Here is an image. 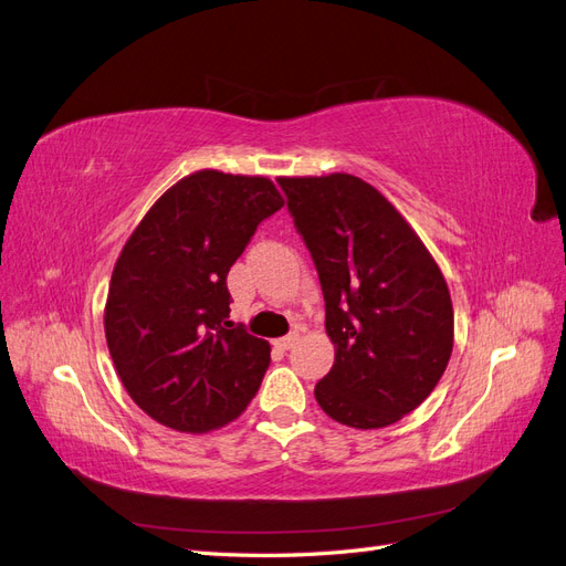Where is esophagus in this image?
<instances>
[{
	"mask_svg": "<svg viewBox=\"0 0 566 566\" xmlns=\"http://www.w3.org/2000/svg\"><path fill=\"white\" fill-rule=\"evenodd\" d=\"M297 339H300V335H297V333H290V335H285V337H281V339H276V347H279V349H283V352H287L290 347L295 345Z\"/></svg>",
	"mask_w": 566,
	"mask_h": 566,
	"instance_id": "34e87169",
	"label": "esophagus"
}]
</instances>
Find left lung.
I'll return each instance as SVG.
<instances>
[{
	"instance_id": "1",
	"label": "left lung",
	"mask_w": 566,
	"mask_h": 566,
	"mask_svg": "<svg viewBox=\"0 0 566 566\" xmlns=\"http://www.w3.org/2000/svg\"><path fill=\"white\" fill-rule=\"evenodd\" d=\"M310 248L335 347L316 385L325 416L380 430L416 410L449 366L453 302L447 279L401 212L347 172L279 177Z\"/></svg>"
}]
</instances>
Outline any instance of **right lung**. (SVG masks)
Masks as SVG:
<instances>
[{
  "mask_svg": "<svg viewBox=\"0 0 566 566\" xmlns=\"http://www.w3.org/2000/svg\"><path fill=\"white\" fill-rule=\"evenodd\" d=\"M283 205L269 177L198 169L150 205L119 252L104 310L108 352L132 401L169 430H219L260 389L271 347L229 325L227 276Z\"/></svg>",
  "mask_w": 566,
  "mask_h": 566,
  "instance_id": "right-lung-1",
  "label": "right lung"
}]
</instances>
